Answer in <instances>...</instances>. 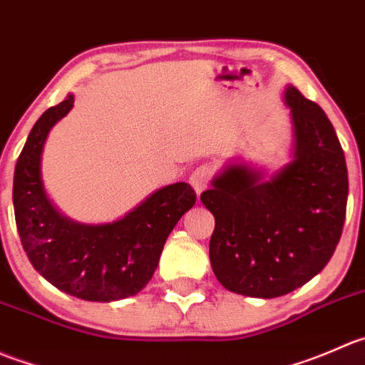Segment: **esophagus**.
Listing matches in <instances>:
<instances>
[{
	"label": "esophagus",
	"mask_w": 365,
	"mask_h": 365,
	"mask_svg": "<svg viewBox=\"0 0 365 365\" xmlns=\"http://www.w3.org/2000/svg\"><path fill=\"white\" fill-rule=\"evenodd\" d=\"M211 175H212V172L207 165H200V167H197L193 172H191L190 184L193 186V190L197 191L198 195H200L202 191L209 186V182H211Z\"/></svg>",
	"instance_id": "esophagus-1"
}]
</instances>
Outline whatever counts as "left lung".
I'll return each mask as SVG.
<instances>
[{"label": "left lung", "instance_id": "8db88e82", "mask_svg": "<svg viewBox=\"0 0 365 365\" xmlns=\"http://www.w3.org/2000/svg\"><path fill=\"white\" fill-rule=\"evenodd\" d=\"M294 160L272 181L230 165L200 200L215 216L212 272L225 289L277 298L316 277L334 255L348 202L344 153L327 113L287 86Z\"/></svg>", "mask_w": 365, "mask_h": 365}]
</instances>
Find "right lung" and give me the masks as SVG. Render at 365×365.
I'll use <instances>...</instances> for the list:
<instances>
[{
  "label": "right lung",
  "instance_id": "right-lung-1",
  "mask_svg": "<svg viewBox=\"0 0 365 365\" xmlns=\"http://www.w3.org/2000/svg\"><path fill=\"white\" fill-rule=\"evenodd\" d=\"M74 106L67 96L31 128L14 172V212L21 243L34 268L71 297L115 302L149 284L168 234L197 193L186 182L165 186L118 222L81 225L63 218L46 197L41 156L48 133Z\"/></svg>",
  "mask_w": 365,
  "mask_h": 365
}]
</instances>
